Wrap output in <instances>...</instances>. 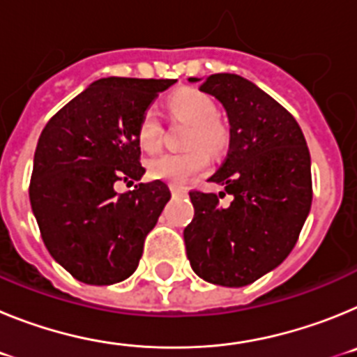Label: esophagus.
Masks as SVG:
<instances>
[{
    "label": "esophagus",
    "mask_w": 357,
    "mask_h": 357,
    "mask_svg": "<svg viewBox=\"0 0 357 357\" xmlns=\"http://www.w3.org/2000/svg\"><path fill=\"white\" fill-rule=\"evenodd\" d=\"M172 195H173V197H185V189L175 188V185H172Z\"/></svg>",
    "instance_id": "34e87169"
}]
</instances>
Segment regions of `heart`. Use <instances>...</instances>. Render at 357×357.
I'll return each mask as SVG.
<instances>
[{
    "mask_svg": "<svg viewBox=\"0 0 357 357\" xmlns=\"http://www.w3.org/2000/svg\"><path fill=\"white\" fill-rule=\"evenodd\" d=\"M173 118L191 123L185 137L189 150L178 153H160L146 162L150 178L184 185L193 176L202 175L209 168V153H218L227 144V128L216 118L218 105L207 93L195 87H181L169 94L166 102ZM135 141L141 150L155 151L160 144V123L153 110H144L135 127ZM202 146L204 147L201 148Z\"/></svg>",
    "mask_w": 357,
    "mask_h": 357,
    "instance_id": "b5f03b06",
    "label": "heart"
}]
</instances>
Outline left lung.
Segmentation results:
<instances>
[{"instance_id": "8db88e82", "label": "left lung", "mask_w": 357, "mask_h": 357, "mask_svg": "<svg viewBox=\"0 0 357 357\" xmlns=\"http://www.w3.org/2000/svg\"><path fill=\"white\" fill-rule=\"evenodd\" d=\"M198 82V78H189ZM200 91L222 103L230 125L225 162L211 176L220 195L191 191L188 259L207 282L241 288L289 255L313 200L311 157L298 123L247 78L216 73ZM233 202L222 206L219 198Z\"/></svg>"}]
</instances>
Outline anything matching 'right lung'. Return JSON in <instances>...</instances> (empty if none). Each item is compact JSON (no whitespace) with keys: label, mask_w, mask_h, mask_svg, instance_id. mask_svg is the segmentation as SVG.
I'll use <instances>...</instances> for the list:
<instances>
[{"label":"right lung","mask_w":357,"mask_h":357,"mask_svg":"<svg viewBox=\"0 0 357 357\" xmlns=\"http://www.w3.org/2000/svg\"><path fill=\"white\" fill-rule=\"evenodd\" d=\"M175 82L100 78L62 107L40 134L31 211L53 259L80 282L107 286L128 279L172 197L160 181L123 195L114 184L144 175L135 127Z\"/></svg>","instance_id":"1"}]
</instances>
